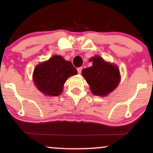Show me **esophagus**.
<instances>
[{
    "mask_svg": "<svg viewBox=\"0 0 153 153\" xmlns=\"http://www.w3.org/2000/svg\"><path fill=\"white\" fill-rule=\"evenodd\" d=\"M82 70V67H80V68H77V71H78V73H79V74H80V73H81Z\"/></svg>",
    "mask_w": 153,
    "mask_h": 153,
    "instance_id": "34e87169",
    "label": "esophagus"
}]
</instances>
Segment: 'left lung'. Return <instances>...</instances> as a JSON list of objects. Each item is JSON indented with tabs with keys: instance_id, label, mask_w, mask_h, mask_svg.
<instances>
[{
	"instance_id": "left-lung-1",
	"label": "left lung",
	"mask_w": 153,
	"mask_h": 153,
	"mask_svg": "<svg viewBox=\"0 0 153 153\" xmlns=\"http://www.w3.org/2000/svg\"><path fill=\"white\" fill-rule=\"evenodd\" d=\"M93 65L82 71V75L90 85L93 94L106 96L118 86L120 73L118 67L107 62L100 56L90 59Z\"/></svg>"
}]
</instances>
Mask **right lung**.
Returning a JSON list of instances; mask_svg holds the SVG:
<instances>
[{"mask_svg": "<svg viewBox=\"0 0 153 153\" xmlns=\"http://www.w3.org/2000/svg\"><path fill=\"white\" fill-rule=\"evenodd\" d=\"M78 71L70 61L59 55H54L34 68L33 80L39 91L46 96H57L63 91L68 78Z\"/></svg>", "mask_w": 153, "mask_h": 153, "instance_id": "right-lung-1", "label": "right lung"}]
</instances>
